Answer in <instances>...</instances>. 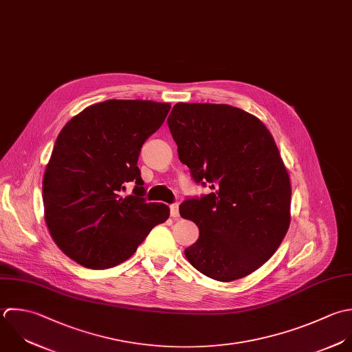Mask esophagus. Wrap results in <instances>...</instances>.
I'll return each instance as SVG.
<instances>
[{
    "mask_svg": "<svg viewBox=\"0 0 352 352\" xmlns=\"http://www.w3.org/2000/svg\"><path fill=\"white\" fill-rule=\"evenodd\" d=\"M170 214H171L173 218H178V217H179L178 204H171V206H170Z\"/></svg>",
    "mask_w": 352,
    "mask_h": 352,
    "instance_id": "obj_1",
    "label": "esophagus"
}]
</instances>
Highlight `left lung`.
<instances>
[{"mask_svg": "<svg viewBox=\"0 0 352 352\" xmlns=\"http://www.w3.org/2000/svg\"><path fill=\"white\" fill-rule=\"evenodd\" d=\"M167 124L192 179L211 190L179 206L200 232L186 259L222 283L251 274L277 251L291 221L289 175L270 131L226 104L178 102Z\"/></svg>", "mask_w": 352, "mask_h": 352, "instance_id": "1", "label": "left lung"}]
</instances>
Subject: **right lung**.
Listing matches in <instances>:
<instances>
[{
  "label": "right lung",
  "mask_w": 352,
  "mask_h": 352,
  "mask_svg": "<svg viewBox=\"0 0 352 352\" xmlns=\"http://www.w3.org/2000/svg\"><path fill=\"white\" fill-rule=\"evenodd\" d=\"M170 108L146 100H107L60 131L42 182L45 221L57 247L80 266H118L168 218L166 204L145 201L137 162ZM130 182L136 184L133 195L123 198Z\"/></svg>",
  "instance_id": "obj_1"
}]
</instances>
